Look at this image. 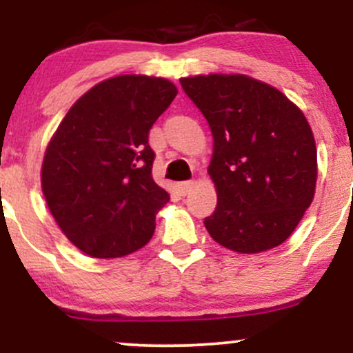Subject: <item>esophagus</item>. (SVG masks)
Listing matches in <instances>:
<instances>
[{
    "label": "esophagus",
    "instance_id": "34e87169",
    "mask_svg": "<svg viewBox=\"0 0 353 353\" xmlns=\"http://www.w3.org/2000/svg\"><path fill=\"white\" fill-rule=\"evenodd\" d=\"M194 185H196V182H194V181H184V182H181L179 189H181L182 196H188L190 190L194 189Z\"/></svg>",
    "mask_w": 353,
    "mask_h": 353
}]
</instances>
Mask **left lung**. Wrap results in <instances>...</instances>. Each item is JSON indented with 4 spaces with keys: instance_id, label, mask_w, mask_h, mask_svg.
Returning <instances> with one entry per match:
<instances>
[{
    "instance_id": "1",
    "label": "left lung",
    "mask_w": 353,
    "mask_h": 353,
    "mask_svg": "<svg viewBox=\"0 0 353 353\" xmlns=\"http://www.w3.org/2000/svg\"><path fill=\"white\" fill-rule=\"evenodd\" d=\"M209 123V176L217 208L204 219L214 241L241 254L274 249L309 209L317 149L303 112L279 89L244 74L182 78Z\"/></svg>"
}]
</instances>
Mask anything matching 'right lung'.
<instances>
[{
  "instance_id": "add662e5",
  "label": "right lung",
  "mask_w": 353,
  "mask_h": 353,
  "mask_svg": "<svg viewBox=\"0 0 353 353\" xmlns=\"http://www.w3.org/2000/svg\"><path fill=\"white\" fill-rule=\"evenodd\" d=\"M176 94L168 79L116 76L89 89L61 121L44 154L43 194L84 254L123 257L151 241L169 194L152 179L149 129Z\"/></svg>"
}]
</instances>
